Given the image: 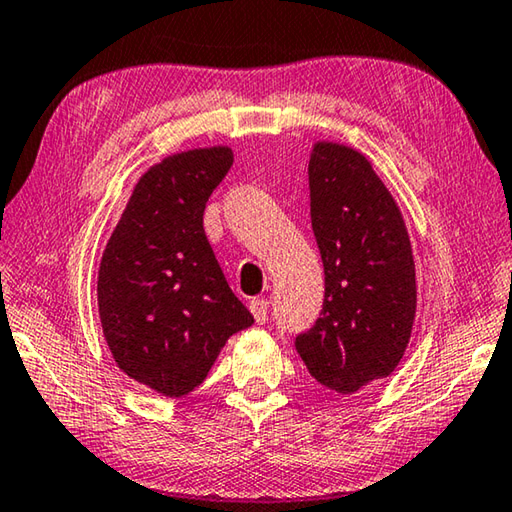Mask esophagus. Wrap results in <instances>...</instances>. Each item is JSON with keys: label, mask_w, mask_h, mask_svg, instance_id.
<instances>
[{"label": "esophagus", "mask_w": 512, "mask_h": 512, "mask_svg": "<svg viewBox=\"0 0 512 512\" xmlns=\"http://www.w3.org/2000/svg\"><path fill=\"white\" fill-rule=\"evenodd\" d=\"M249 310H251V315H254V319L258 321V324H265L267 317H270V301L254 299V301L249 303Z\"/></svg>", "instance_id": "obj_1"}]
</instances>
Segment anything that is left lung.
Masks as SVG:
<instances>
[{"label": "left lung", "mask_w": 512, "mask_h": 512, "mask_svg": "<svg viewBox=\"0 0 512 512\" xmlns=\"http://www.w3.org/2000/svg\"><path fill=\"white\" fill-rule=\"evenodd\" d=\"M308 182L326 292L315 326L294 346L319 384L355 393L391 375L409 344L416 317L409 233L362 152L315 143Z\"/></svg>", "instance_id": "obj_1"}]
</instances>
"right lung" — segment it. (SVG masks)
I'll return each instance as SVG.
<instances>
[{
	"instance_id": "right-lung-1",
	"label": "right lung",
	"mask_w": 512,
	"mask_h": 512,
	"mask_svg": "<svg viewBox=\"0 0 512 512\" xmlns=\"http://www.w3.org/2000/svg\"><path fill=\"white\" fill-rule=\"evenodd\" d=\"M233 164L227 146L166 157L137 182L98 270V315L119 369L166 398L202 384L254 324L206 240L202 215Z\"/></svg>"
}]
</instances>
